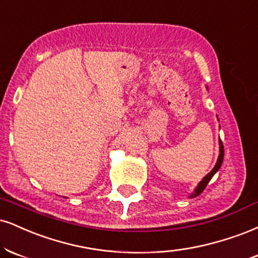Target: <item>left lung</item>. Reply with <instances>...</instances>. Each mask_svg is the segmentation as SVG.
Segmentation results:
<instances>
[{
    "label": "left lung",
    "instance_id": "1",
    "mask_svg": "<svg viewBox=\"0 0 258 258\" xmlns=\"http://www.w3.org/2000/svg\"><path fill=\"white\" fill-rule=\"evenodd\" d=\"M223 153H225V151H223V145H222V142L220 141V155H219L218 162H216L215 167H214V169L212 170V172H210L209 174H208L207 176H204L203 180H202V181L200 182V184H198V186H197V187H196V190H195L194 194L191 195V197H196V196H198V195H201L202 192H203L204 188L207 187L208 182L210 181V179L213 178V175L215 174V173L218 172V170L220 169V167H221V164H222V161H223Z\"/></svg>",
    "mask_w": 258,
    "mask_h": 258
}]
</instances>
